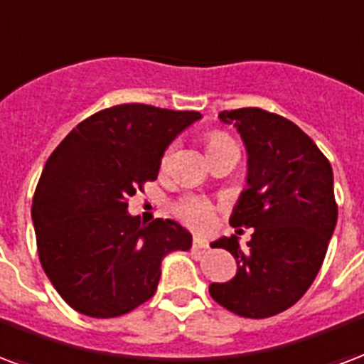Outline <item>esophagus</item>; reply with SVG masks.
I'll return each instance as SVG.
<instances>
[{
  "instance_id": "esophagus-1",
  "label": "esophagus",
  "mask_w": 364,
  "mask_h": 364,
  "mask_svg": "<svg viewBox=\"0 0 364 364\" xmlns=\"http://www.w3.org/2000/svg\"><path fill=\"white\" fill-rule=\"evenodd\" d=\"M193 249L206 250L208 249V241H206V239H203V237H195V241H193Z\"/></svg>"
}]
</instances>
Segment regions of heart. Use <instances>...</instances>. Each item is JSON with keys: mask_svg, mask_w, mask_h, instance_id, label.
Instances as JSON below:
<instances>
[{"mask_svg": "<svg viewBox=\"0 0 364 364\" xmlns=\"http://www.w3.org/2000/svg\"><path fill=\"white\" fill-rule=\"evenodd\" d=\"M223 141H230V136L223 133H214L208 139V148L218 144V142ZM169 156H171V148L166 150V154H164V164H168ZM177 214L179 218H183L185 222L196 228V230H206L210 228L212 223H214V208H212V204L208 200H204V198H196V196H189V198H183L181 203L177 204Z\"/></svg>", "mask_w": 364, "mask_h": 364, "instance_id": "1", "label": "heart"}]
</instances>
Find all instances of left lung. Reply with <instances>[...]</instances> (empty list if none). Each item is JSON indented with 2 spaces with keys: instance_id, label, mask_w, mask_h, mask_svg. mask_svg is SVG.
<instances>
[{
  "instance_id": "obj_1",
  "label": "left lung",
  "mask_w": 364,
  "mask_h": 364,
  "mask_svg": "<svg viewBox=\"0 0 364 364\" xmlns=\"http://www.w3.org/2000/svg\"><path fill=\"white\" fill-rule=\"evenodd\" d=\"M247 148V189L231 225L252 228L245 249L239 237H220L216 247L237 260L235 278L210 284L223 309L245 318H268L303 297L324 262L338 222L330 161L306 133L260 107L222 112Z\"/></svg>"
}]
</instances>
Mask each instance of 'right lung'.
Listing matches in <instances>:
<instances>
[{
    "label": "right lung",
    "mask_w": 364,
    "mask_h": 364,
    "mask_svg": "<svg viewBox=\"0 0 364 364\" xmlns=\"http://www.w3.org/2000/svg\"><path fill=\"white\" fill-rule=\"evenodd\" d=\"M200 117L146 104L107 107L79 123L48 158L32 223L46 276L77 312L127 314L156 293L164 257L191 249L183 225L161 218L142 225L127 200L154 181L166 148Z\"/></svg>",
    "instance_id": "add662e5"
}]
</instances>
